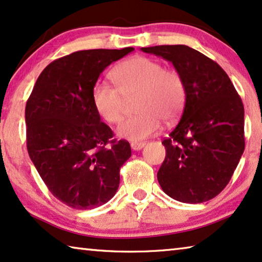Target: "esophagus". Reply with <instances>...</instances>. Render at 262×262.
<instances>
[{"label": "esophagus", "instance_id": "34e87169", "mask_svg": "<svg viewBox=\"0 0 262 262\" xmlns=\"http://www.w3.org/2000/svg\"><path fill=\"white\" fill-rule=\"evenodd\" d=\"M146 146V142H136V141H133L130 143V147L133 150H140L142 149V148Z\"/></svg>", "mask_w": 262, "mask_h": 262}]
</instances>
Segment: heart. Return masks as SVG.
Here are the masks:
<instances>
[{
	"label": "heart",
	"mask_w": 262,
	"mask_h": 262,
	"mask_svg": "<svg viewBox=\"0 0 262 262\" xmlns=\"http://www.w3.org/2000/svg\"><path fill=\"white\" fill-rule=\"evenodd\" d=\"M111 77L115 87L99 82L92 92L93 106L106 122L119 123L128 101L138 97L139 114L120 124V138L136 142L149 138L160 129L162 120L175 122L186 107L187 87L181 74L153 58H128L112 70Z\"/></svg>",
	"instance_id": "1"
}]
</instances>
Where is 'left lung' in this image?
Wrapping results in <instances>:
<instances>
[{
  "instance_id": "obj_1",
  "label": "left lung",
  "mask_w": 262,
  "mask_h": 262,
  "mask_svg": "<svg viewBox=\"0 0 262 262\" xmlns=\"http://www.w3.org/2000/svg\"><path fill=\"white\" fill-rule=\"evenodd\" d=\"M142 52L173 63L187 87L182 116L162 141L158 171L163 192L185 204L215 198L228 185L245 150V111L227 74L188 46H155Z\"/></svg>"
}]
</instances>
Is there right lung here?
<instances>
[{"instance_id":"right-lung-1","label":"right lung","mask_w":262,"mask_h":262,"mask_svg":"<svg viewBox=\"0 0 262 262\" xmlns=\"http://www.w3.org/2000/svg\"><path fill=\"white\" fill-rule=\"evenodd\" d=\"M134 48L80 50L43 69L26 104L27 149L54 196L74 209L114 196L130 144L113 139L93 106L100 74Z\"/></svg>"}]
</instances>
